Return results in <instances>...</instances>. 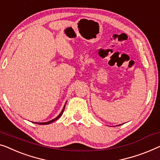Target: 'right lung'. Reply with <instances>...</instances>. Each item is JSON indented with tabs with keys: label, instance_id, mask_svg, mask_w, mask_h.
Returning <instances> with one entry per match:
<instances>
[{
	"label": "right lung",
	"instance_id": "add662e5",
	"mask_svg": "<svg viewBox=\"0 0 160 160\" xmlns=\"http://www.w3.org/2000/svg\"><path fill=\"white\" fill-rule=\"evenodd\" d=\"M66 102L65 103L64 107H63V110H62V111L61 112V113H60V114H59L58 115V116H57L56 118H55L52 119V120H50V121H48V122H34V123L39 124V125H48V124H50V123H51V122L55 121V120H57L62 115H63V111H64V110H65V107H66Z\"/></svg>",
	"mask_w": 160,
	"mask_h": 160
}]
</instances>
